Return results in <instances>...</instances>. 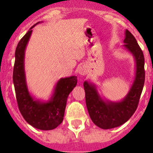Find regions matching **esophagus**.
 <instances>
[{
    "mask_svg": "<svg viewBox=\"0 0 153 153\" xmlns=\"http://www.w3.org/2000/svg\"><path fill=\"white\" fill-rule=\"evenodd\" d=\"M78 73H79V74L82 75H85V73H86V70H85V68H84V67H81V68H79Z\"/></svg>",
    "mask_w": 153,
    "mask_h": 153,
    "instance_id": "1",
    "label": "esophagus"
}]
</instances>
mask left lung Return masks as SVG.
I'll list each match as a JSON object with an SVG mask.
<instances>
[{
    "label": "left lung",
    "instance_id": "left-lung-1",
    "mask_svg": "<svg viewBox=\"0 0 153 153\" xmlns=\"http://www.w3.org/2000/svg\"><path fill=\"white\" fill-rule=\"evenodd\" d=\"M124 47L130 51L136 60V78L129 94L121 102H105L100 98L94 85L83 82L85 102L91 120L101 129H112L127 122L137 108L145 83V57L136 39L126 30Z\"/></svg>",
    "mask_w": 153,
    "mask_h": 153
}]
</instances>
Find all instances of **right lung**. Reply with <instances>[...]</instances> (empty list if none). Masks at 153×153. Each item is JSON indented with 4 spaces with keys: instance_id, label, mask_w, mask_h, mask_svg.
Here are the masks:
<instances>
[{
    "instance_id": "1",
    "label": "right lung",
    "mask_w": 153,
    "mask_h": 153,
    "mask_svg": "<svg viewBox=\"0 0 153 153\" xmlns=\"http://www.w3.org/2000/svg\"><path fill=\"white\" fill-rule=\"evenodd\" d=\"M39 22L36 23V24ZM30 28L17 45L15 52V62L13 71L17 104L24 119L32 127L42 130H51L62 123L65 110L68 96L77 84V77L62 78L57 82L53 98L47 103L34 101L26 88L24 69V50L30 37Z\"/></svg>"
}]
</instances>
